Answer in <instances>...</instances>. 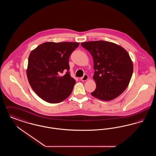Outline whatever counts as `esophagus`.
Here are the masks:
<instances>
[{"label":"esophagus","instance_id":"34e87169","mask_svg":"<svg viewBox=\"0 0 156 156\" xmlns=\"http://www.w3.org/2000/svg\"><path fill=\"white\" fill-rule=\"evenodd\" d=\"M88 80V75L87 74H85L81 78V80L82 81H85Z\"/></svg>","mask_w":156,"mask_h":156}]
</instances>
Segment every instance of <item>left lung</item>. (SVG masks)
Listing matches in <instances>:
<instances>
[{
  "label": "left lung",
  "instance_id": "8db88e82",
  "mask_svg": "<svg viewBox=\"0 0 156 156\" xmlns=\"http://www.w3.org/2000/svg\"><path fill=\"white\" fill-rule=\"evenodd\" d=\"M81 45L94 59L93 78L97 87L91 95L102 101H111L122 94L133 71L128 52L120 45L102 40L84 42Z\"/></svg>",
  "mask_w": 156,
  "mask_h": 156
}]
</instances>
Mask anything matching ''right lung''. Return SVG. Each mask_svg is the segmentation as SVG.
<instances>
[{"instance_id": "obj_1", "label": "right lung", "mask_w": 156, "mask_h": 156, "mask_svg": "<svg viewBox=\"0 0 156 156\" xmlns=\"http://www.w3.org/2000/svg\"><path fill=\"white\" fill-rule=\"evenodd\" d=\"M79 43L46 42L30 52L27 76L37 95L51 104L69 97L75 80L70 75L69 58Z\"/></svg>"}]
</instances>
